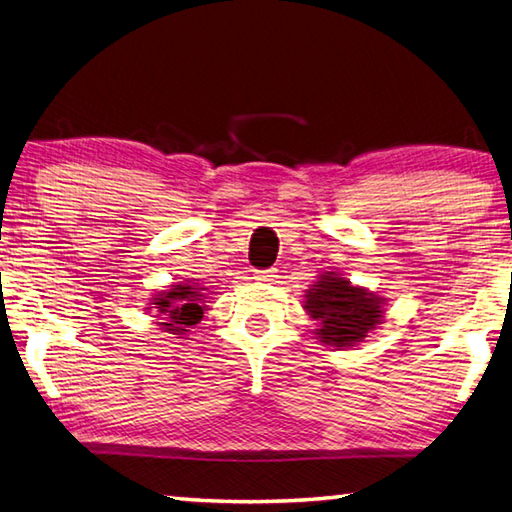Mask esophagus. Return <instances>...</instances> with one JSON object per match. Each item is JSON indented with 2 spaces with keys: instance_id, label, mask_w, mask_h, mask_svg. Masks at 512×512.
<instances>
[{
  "instance_id": "1",
  "label": "esophagus",
  "mask_w": 512,
  "mask_h": 512,
  "mask_svg": "<svg viewBox=\"0 0 512 512\" xmlns=\"http://www.w3.org/2000/svg\"><path fill=\"white\" fill-rule=\"evenodd\" d=\"M255 280L259 282H275L277 280V268H268V271H255Z\"/></svg>"
}]
</instances>
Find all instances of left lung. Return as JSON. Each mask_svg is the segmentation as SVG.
Instances as JSON below:
<instances>
[{
	"label": "left lung",
	"mask_w": 512,
	"mask_h": 512,
	"mask_svg": "<svg viewBox=\"0 0 512 512\" xmlns=\"http://www.w3.org/2000/svg\"><path fill=\"white\" fill-rule=\"evenodd\" d=\"M386 298L363 287H352L343 275L327 271L305 293L307 314L316 320V339L329 348H352L381 325Z\"/></svg>",
	"instance_id": "1"
}]
</instances>
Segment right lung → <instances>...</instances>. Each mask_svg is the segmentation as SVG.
<instances>
[{
	"mask_svg": "<svg viewBox=\"0 0 512 512\" xmlns=\"http://www.w3.org/2000/svg\"><path fill=\"white\" fill-rule=\"evenodd\" d=\"M205 287L198 284H173L171 289L160 291L153 298L149 309L158 311L162 320L160 329L167 334H176V339L189 332V327L201 323L205 311Z\"/></svg>",
	"mask_w": 512,
	"mask_h": 512,
	"instance_id": "1",
	"label": "right lung"
}]
</instances>
